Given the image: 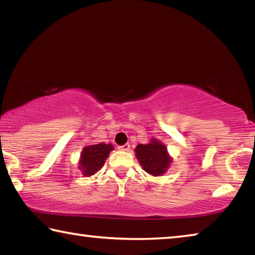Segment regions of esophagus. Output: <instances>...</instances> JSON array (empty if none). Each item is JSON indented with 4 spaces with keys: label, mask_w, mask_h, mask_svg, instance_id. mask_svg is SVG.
<instances>
[{
    "label": "esophagus",
    "mask_w": 255,
    "mask_h": 255,
    "mask_svg": "<svg viewBox=\"0 0 255 255\" xmlns=\"http://www.w3.org/2000/svg\"><path fill=\"white\" fill-rule=\"evenodd\" d=\"M129 148H130V145L129 144H125V145H122L118 147L119 150H129Z\"/></svg>",
    "instance_id": "obj_1"
}]
</instances>
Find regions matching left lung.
<instances>
[{
    "label": "left lung",
    "instance_id": "8db88e82",
    "mask_svg": "<svg viewBox=\"0 0 255 255\" xmlns=\"http://www.w3.org/2000/svg\"><path fill=\"white\" fill-rule=\"evenodd\" d=\"M138 162L144 171L152 175H162L167 170L172 158L167 154L165 145L156 139H152L149 144H139L135 149Z\"/></svg>",
    "mask_w": 255,
    "mask_h": 255
}]
</instances>
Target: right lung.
<instances>
[{"instance_id":"add662e5","label":"right lung","mask_w":255,"mask_h":255,"mask_svg":"<svg viewBox=\"0 0 255 255\" xmlns=\"http://www.w3.org/2000/svg\"><path fill=\"white\" fill-rule=\"evenodd\" d=\"M112 149H114V146L105 143L90 145L85 147L82 152L80 161V169L83 171V174L93 175L97 173L103 166Z\"/></svg>"}]
</instances>
